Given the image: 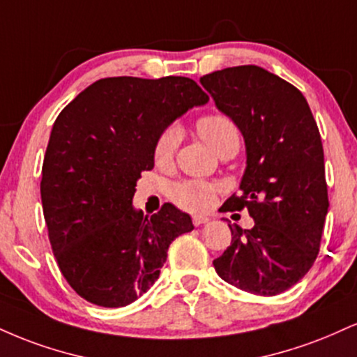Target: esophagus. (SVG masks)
<instances>
[{"label": "esophagus", "mask_w": 357, "mask_h": 357, "mask_svg": "<svg viewBox=\"0 0 357 357\" xmlns=\"http://www.w3.org/2000/svg\"><path fill=\"white\" fill-rule=\"evenodd\" d=\"M209 221V218L208 216H192V225L195 226H201V225H206V222Z\"/></svg>", "instance_id": "1"}]
</instances>
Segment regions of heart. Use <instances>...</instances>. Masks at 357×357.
<instances>
[{
  "label": "heart",
  "mask_w": 357,
  "mask_h": 357,
  "mask_svg": "<svg viewBox=\"0 0 357 357\" xmlns=\"http://www.w3.org/2000/svg\"><path fill=\"white\" fill-rule=\"evenodd\" d=\"M196 130L199 136L214 151L225 153L226 149H239L241 132L233 118L225 113H208L197 118ZM181 143V131L176 124H169L156 137L154 143V162L158 166H169L174 160L176 149ZM220 184L203 179H183L171 184L169 197L178 208L191 213L206 211L214 203V197L220 192Z\"/></svg>",
  "instance_id": "heart-1"
}]
</instances>
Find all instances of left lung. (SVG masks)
Returning <instances> with one entry per match:
<instances>
[{"label": "left lung", "mask_w": 357, "mask_h": 357, "mask_svg": "<svg viewBox=\"0 0 357 357\" xmlns=\"http://www.w3.org/2000/svg\"><path fill=\"white\" fill-rule=\"evenodd\" d=\"M201 84L246 141L241 195L222 209L255 220L251 229L229 225L214 269L248 293L281 294L314 264L329 208L316 119L296 86L255 64L209 73Z\"/></svg>", "instance_id": "1"}]
</instances>
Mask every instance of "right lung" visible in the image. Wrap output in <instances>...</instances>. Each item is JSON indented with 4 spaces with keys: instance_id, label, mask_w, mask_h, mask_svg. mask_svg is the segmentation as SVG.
Here are the masks:
<instances>
[{
    "instance_id": "right-lung-1",
    "label": "right lung",
    "mask_w": 357,
    "mask_h": 357,
    "mask_svg": "<svg viewBox=\"0 0 357 357\" xmlns=\"http://www.w3.org/2000/svg\"><path fill=\"white\" fill-rule=\"evenodd\" d=\"M209 96L183 76L96 81L58 114L41 178V203L56 263L76 294L123 307L160 276L167 248L192 231L191 218L162 204L132 209L141 171L154 166L160 132Z\"/></svg>"
}]
</instances>
